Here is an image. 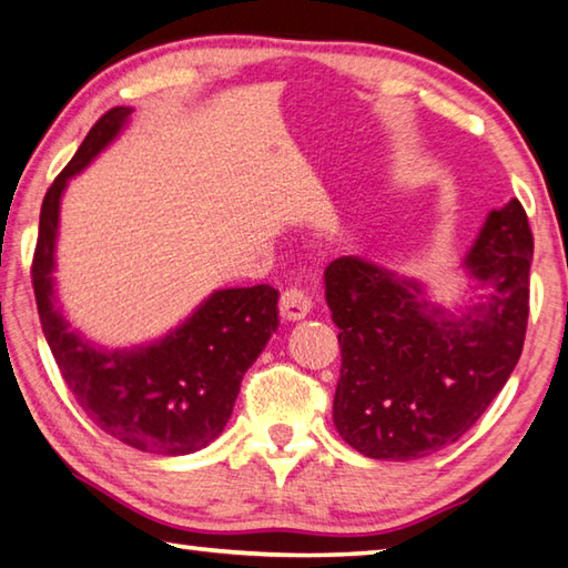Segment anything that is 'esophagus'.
<instances>
[{
	"instance_id": "esophagus-1",
	"label": "esophagus",
	"mask_w": 568,
	"mask_h": 568,
	"mask_svg": "<svg viewBox=\"0 0 568 568\" xmlns=\"http://www.w3.org/2000/svg\"><path fill=\"white\" fill-rule=\"evenodd\" d=\"M311 311H313L311 295L301 291V287H287V291L281 295V315L287 320V323H297V320L311 315Z\"/></svg>"
}]
</instances>
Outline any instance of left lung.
<instances>
[{
	"label": "left lung",
	"instance_id": "left-lung-1",
	"mask_svg": "<svg viewBox=\"0 0 568 568\" xmlns=\"http://www.w3.org/2000/svg\"><path fill=\"white\" fill-rule=\"evenodd\" d=\"M534 239L521 203L489 211L462 257L474 301L442 305L429 285L367 257L325 267L343 367L333 422L349 447L407 462L457 442L517 367L529 317Z\"/></svg>",
	"mask_w": 568,
	"mask_h": 568
}]
</instances>
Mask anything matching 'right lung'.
<instances>
[{"instance_id":"obj_1","label":"right lung","mask_w":568,"mask_h":568,"mask_svg":"<svg viewBox=\"0 0 568 568\" xmlns=\"http://www.w3.org/2000/svg\"><path fill=\"white\" fill-rule=\"evenodd\" d=\"M131 111H106L47 191L32 265L34 295L51 355L91 422L133 449L193 455L229 425L243 375L281 325V293L273 285L221 287L166 335L116 349L69 325L54 277L61 199L69 181L121 136Z\"/></svg>"}]
</instances>
